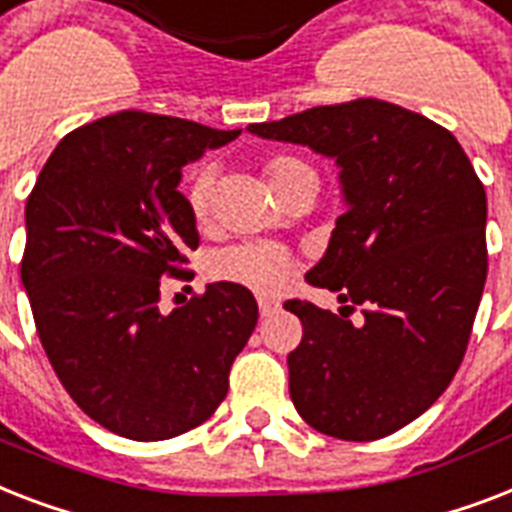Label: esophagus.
Masks as SVG:
<instances>
[{
  "instance_id": "obj_1",
  "label": "esophagus",
  "mask_w": 512,
  "mask_h": 512,
  "mask_svg": "<svg viewBox=\"0 0 512 512\" xmlns=\"http://www.w3.org/2000/svg\"><path fill=\"white\" fill-rule=\"evenodd\" d=\"M277 312V301L275 298H267V296H259V314L261 317H269V314Z\"/></svg>"
}]
</instances>
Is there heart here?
<instances>
[{
    "label": "heart",
    "mask_w": 512,
    "mask_h": 512,
    "mask_svg": "<svg viewBox=\"0 0 512 512\" xmlns=\"http://www.w3.org/2000/svg\"><path fill=\"white\" fill-rule=\"evenodd\" d=\"M267 179L269 187L280 198L282 192H288L290 187L301 185L306 179H317V171L306 161L296 158V155H275L267 161ZM211 200H214V171L200 169L192 179L190 187V208L192 216L200 224L208 222L211 214ZM290 272H293V261H290L288 251L280 245L272 243H240L232 248H224L211 259V275L219 280L240 282L245 288L261 290V293H272V290L282 288L288 282Z\"/></svg>",
    "instance_id": "obj_1"
}]
</instances>
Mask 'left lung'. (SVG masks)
Here are the masks:
<instances>
[{
	"label": "left lung",
	"instance_id": "obj_1",
	"mask_svg": "<svg viewBox=\"0 0 512 512\" xmlns=\"http://www.w3.org/2000/svg\"><path fill=\"white\" fill-rule=\"evenodd\" d=\"M248 132L341 169L346 208L306 280L351 306L285 304L304 325L288 354L290 399L320 433L383 439L420 418L463 362L486 282L484 185L447 129L383 100L322 105ZM354 303L366 306L357 326Z\"/></svg>",
	"mask_w": 512,
	"mask_h": 512
}]
</instances>
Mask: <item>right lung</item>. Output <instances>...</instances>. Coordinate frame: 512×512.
Returning a JSON list of instances; mask_svg holds the SVG:
<instances>
[{
    "instance_id": "obj_1",
    "label": "right lung",
    "mask_w": 512,
    "mask_h": 512,
    "mask_svg": "<svg viewBox=\"0 0 512 512\" xmlns=\"http://www.w3.org/2000/svg\"><path fill=\"white\" fill-rule=\"evenodd\" d=\"M240 134L124 110L60 140L26 203L20 280L47 359L102 428L163 441L214 415L259 306L237 282L163 314L200 243L182 169Z\"/></svg>"
}]
</instances>
